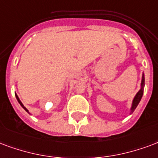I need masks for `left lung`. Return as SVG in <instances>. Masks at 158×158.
Here are the masks:
<instances>
[{
    "label": "left lung",
    "instance_id": "8db88e82",
    "mask_svg": "<svg viewBox=\"0 0 158 158\" xmlns=\"http://www.w3.org/2000/svg\"><path fill=\"white\" fill-rule=\"evenodd\" d=\"M144 86H145V77H144V74L142 75V79H141V83H140V89L139 90L136 95L135 96L134 99H133V102H132V105H131V113L134 112V110L136 109V107L140 103V99L142 98V95H143L144 93Z\"/></svg>",
    "mask_w": 158,
    "mask_h": 158
}]
</instances>
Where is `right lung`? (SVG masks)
Here are the masks:
<instances>
[{"instance_id": "1", "label": "right lung", "mask_w": 158, "mask_h": 158, "mask_svg": "<svg viewBox=\"0 0 158 158\" xmlns=\"http://www.w3.org/2000/svg\"><path fill=\"white\" fill-rule=\"evenodd\" d=\"M15 95H16V98H17V99H18V103H20V105L22 106V107H23V109H24V110H25V111H27V112L28 113V110H27V109H26V108H25V107H24V105H23V103H22V102H21V101H20V99H19V98H18V95H17V94H16V93H15Z\"/></svg>"}]
</instances>
